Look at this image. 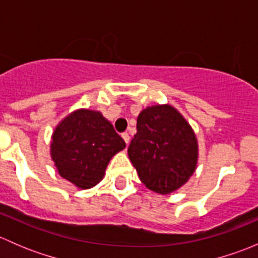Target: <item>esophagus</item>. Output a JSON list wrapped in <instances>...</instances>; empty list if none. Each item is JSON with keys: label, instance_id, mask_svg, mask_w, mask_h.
Here are the masks:
<instances>
[{"label": "esophagus", "instance_id": "obj_1", "mask_svg": "<svg viewBox=\"0 0 258 258\" xmlns=\"http://www.w3.org/2000/svg\"><path fill=\"white\" fill-rule=\"evenodd\" d=\"M122 139H123V141L126 142V145L130 144V135L127 134V132H124V134H122Z\"/></svg>", "mask_w": 258, "mask_h": 258}]
</instances>
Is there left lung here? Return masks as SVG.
Listing matches in <instances>:
<instances>
[{
    "label": "left lung",
    "mask_w": 258,
    "mask_h": 258,
    "mask_svg": "<svg viewBox=\"0 0 258 258\" xmlns=\"http://www.w3.org/2000/svg\"><path fill=\"white\" fill-rule=\"evenodd\" d=\"M197 155L191 126L172 106H152L139 114L128 157L151 191L167 195L186 183L195 172Z\"/></svg>",
    "instance_id": "1"
}]
</instances>
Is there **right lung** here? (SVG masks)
<instances>
[{
    "instance_id": "1",
    "label": "right lung",
    "mask_w": 258,
    "mask_h": 258,
    "mask_svg": "<svg viewBox=\"0 0 258 258\" xmlns=\"http://www.w3.org/2000/svg\"><path fill=\"white\" fill-rule=\"evenodd\" d=\"M126 144L100 112L79 110L52 135L51 156L58 173L80 188H91L105 175L108 162Z\"/></svg>"
}]
</instances>
